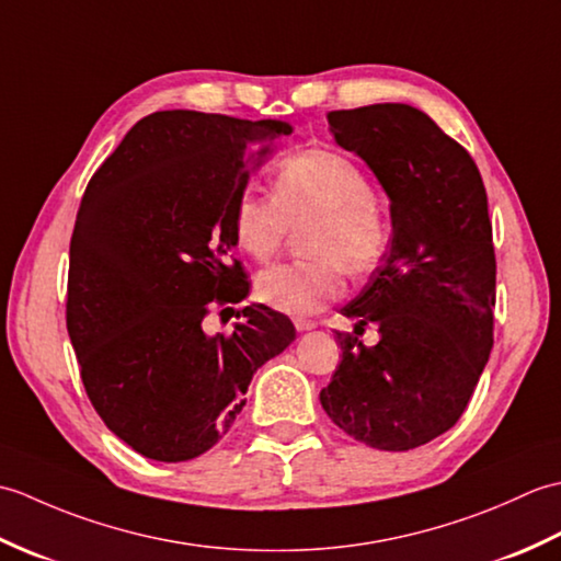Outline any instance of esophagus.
<instances>
[{"instance_id":"obj_1","label":"esophagus","mask_w":561,"mask_h":561,"mask_svg":"<svg viewBox=\"0 0 561 561\" xmlns=\"http://www.w3.org/2000/svg\"><path fill=\"white\" fill-rule=\"evenodd\" d=\"M316 325H318L316 320H306V318H296V320H294V328L299 330V332H308V330H313Z\"/></svg>"}]
</instances>
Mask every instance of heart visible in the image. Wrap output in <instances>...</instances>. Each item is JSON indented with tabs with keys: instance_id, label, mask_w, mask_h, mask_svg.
Segmentation results:
<instances>
[{
	"instance_id": "1",
	"label": "heart",
	"mask_w": 561,
	"mask_h": 561,
	"mask_svg": "<svg viewBox=\"0 0 561 561\" xmlns=\"http://www.w3.org/2000/svg\"><path fill=\"white\" fill-rule=\"evenodd\" d=\"M311 260L284 262L255 277V296L274 311L313 316L344 294V272L366 277L386 257L390 229L371 178L347 153L308 149L274 175V195L243 190L231 209L233 241L243 255L267 262L287 243L291 226Z\"/></svg>"
}]
</instances>
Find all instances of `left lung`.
Here are the masks:
<instances>
[{"label": "left lung", "mask_w": 561, "mask_h": 561, "mask_svg": "<svg viewBox=\"0 0 561 561\" xmlns=\"http://www.w3.org/2000/svg\"><path fill=\"white\" fill-rule=\"evenodd\" d=\"M337 145L371 165L390 197L392 238L342 313L376 323V347L337 332L342 362L320 402L344 434L410 450L460 420L494 344L496 257L478 163L404 103L330 111Z\"/></svg>", "instance_id": "1"}]
</instances>
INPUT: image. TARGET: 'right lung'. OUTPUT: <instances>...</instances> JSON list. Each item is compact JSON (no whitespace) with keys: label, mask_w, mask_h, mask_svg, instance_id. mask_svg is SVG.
<instances>
[{"label":"right lung","mask_w":561,"mask_h":561,"mask_svg":"<svg viewBox=\"0 0 561 561\" xmlns=\"http://www.w3.org/2000/svg\"><path fill=\"white\" fill-rule=\"evenodd\" d=\"M289 133L279 121L151 113L81 197L67 330L93 410L145 458L183 462L219 444L250 378L296 337L267 306L238 311L233 332H205L214 308L248 296L231 209L250 165Z\"/></svg>","instance_id":"1"}]
</instances>
